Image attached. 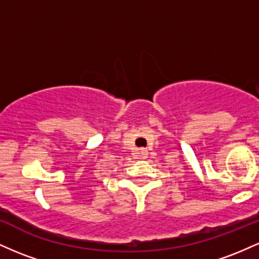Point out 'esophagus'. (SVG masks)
Listing matches in <instances>:
<instances>
[{"mask_svg":"<svg viewBox=\"0 0 259 259\" xmlns=\"http://www.w3.org/2000/svg\"><path fill=\"white\" fill-rule=\"evenodd\" d=\"M147 150H145V148H142V150H140V158H147Z\"/></svg>","mask_w":259,"mask_h":259,"instance_id":"esophagus-1","label":"esophagus"}]
</instances>
